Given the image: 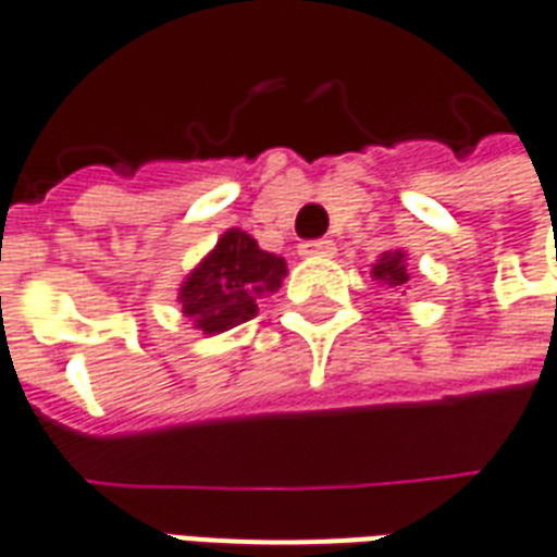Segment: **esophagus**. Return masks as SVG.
Wrapping results in <instances>:
<instances>
[{
    "label": "esophagus",
    "instance_id": "esophagus-1",
    "mask_svg": "<svg viewBox=\"0 0 557 557\" xmlns=\"http://www.w3.org/2000/svg\"><path fill=\"white\" fill-rule=\"evenodd\" d=\"M299 255H302V258H333L335 243L333 239H311V243H302V246H299Z\"/></svg>",
    "mask_w": 557,
    "mask_h": 557
}]
</instances>
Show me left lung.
Instances as JSON below:
<instances>
[{"label":"left lung","mask_w":557,"mask_h":557,"mask_svg":"<svg viewBox=\"0 0 557 557\" xmlns=\"http://www.w3.org/2000/svg\"><path fill=\"white\" fill-rule=\"evenodd\" d=\"M372 282H381V285L393 287L398 294L408 290V282H411V272H408V255L396 248V251H384L381 258L372 263Z\"/></svg>","instance_id":"left-lung-1"}]
</instances>
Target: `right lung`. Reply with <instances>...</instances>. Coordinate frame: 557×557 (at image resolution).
<instances>
[{
    "label": "right lung",
    "instance_id": "obj_1",
    "mask_svg": "<svg viewBox=\"0 0 557 557\" xmlns=\"http://www.w3.org/2000/svg\"><path fill=\"white\" fill-rule=\"evenodd\" d=\"M285 275V258L263 251L255 236L231 227L185 275L176 302L195 330L219 335L251 321L258 314V299L275 294Z\"/></svg>",
    "mask_w": 557,
    "mask_h": 557
}]
</instances>
